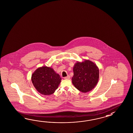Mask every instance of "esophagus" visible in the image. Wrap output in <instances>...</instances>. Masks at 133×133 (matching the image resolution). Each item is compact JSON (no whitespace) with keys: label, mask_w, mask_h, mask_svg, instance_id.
<instances>
[{"label":"esophagus","mask_w":133,"mask_h":133,"mask_svg":"<svg viewBox=\"0 0 133 133\" xmlns=\"http://www.w3.org/2000/svg\"><path fill=\"white\" fill-rule=\"evenodd\" d=\"M70 76H69V75H68V76H65L64 77V79H70Z\"/></svg>","instance_id":"1"}]
</instances>
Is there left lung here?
<instances>
[{
    "instance_id": "1",
    "label": "left lung",
    "mask_w": 133,
    "mask_h": 133,
    "mask_svg": "<svg viewBox=\"0 0 133 133\" xmlns=\"http://www.w3.org/2000/svg\"><path fill=\"white\" fill-rule=\"evenodd\" d=\"M72 83L78 90L86 93L96 87L99 79V69L89 60L77 62L73 68Z\"/></svg>"
}]
</instances>
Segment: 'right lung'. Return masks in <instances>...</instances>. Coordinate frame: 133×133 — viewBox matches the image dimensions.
<instances>
[{
    "mask_svg": "<svg viewBox=\"0 0 133 133\" xmlns=\"http://www.w3.org/2000/svg\"><path fill=\"white\" fill-rule=\"evenodd\" d=\"M31 80L37 91L44 95L54 93L61 78L51 68L43 66L37 68L32 75Z\"/></svg>",
    "mask_w": 133,
    "mask_h": 133,
    "instance_id": "obj_1",
    "label": "right lung"
}]
</instances>
